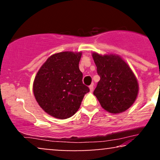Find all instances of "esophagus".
Returning a JSON list of instances; mask_svg holds the SVG:
<instances>
[{
  "label": "esophagus",
  "instance_id": "esophagus-1",
  "mask_svg": "<svg viewBox=\"0 0 160 160\" xmlns=\"http://www.w3.org/2000/svg\"><path fill=\"white\" fill-rule=\"evenodd\" d=\"M89 90H90L91 92H92L93 90H94V87H93V84H91V85L89 86Z\"/></svg>",
  "mask_w": 160,
  "mask_h": 160
}]
</instances>
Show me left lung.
<instances>
[{
	"instance_id": "1",
	"label": "left lung",
	"mask_w": 160,
	"mask_h": 160,
	"mask_svg": "<svg viewBox=\"0 0 160 160\" xmlns=\"http://www.w3.org/2000/svg\"><path fill=\"white\" fill-rule=\"evenodd\" d=\"M100 80L93 94L101 106L111 113L126 111L138 93V83L130 67L117 55L92 53Z\"/></svg>"
}]
</instances>
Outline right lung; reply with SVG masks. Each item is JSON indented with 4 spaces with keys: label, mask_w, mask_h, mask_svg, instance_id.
<instances>
[{
    "label": "right lung",
    "mask_w": 160,
    "mask_h": 160,
    "mask_svg": "<svg viewBox=\"0 0 160 160\" xmlns=\"http://www.w3.org/2000/svg\"><path fill=\"white\" fill-rule=\"evenodd\" d=\"M82 52H62L49 56L38 71L33 92L40 107L57 119L69 118L78 111L89 89L79 69Z\"/></svg>",
    "instance_id": "obj_1"
}]
</instances>
